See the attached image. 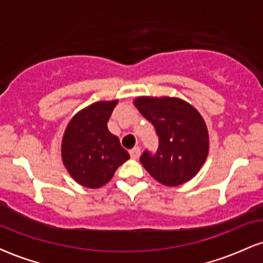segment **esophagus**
Wrapping results in <instances>:
<instances>
[{"mask_svg": "<svg viewBox=\"0 0 263 263\" xmlns=\"http://www.w3.org/2000/svg\"><path fill=\"white\" fill-rule=\"evenodd\" d=\"M141 155V148L140 147H135L134 149L129 151V156H131L132 159H137Z\"/></svg>", "mask_w": 263, "mask_h": 263, "instance_id": "1", "label": "esophagus"}]
</instances>
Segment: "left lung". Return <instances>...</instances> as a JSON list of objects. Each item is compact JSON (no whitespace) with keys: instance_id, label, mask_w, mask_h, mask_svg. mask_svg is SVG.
Listing matches in <instances>:
<instances>
[{"instance_id":"8db88e82","label":"left lung","mask_w":263,"mask_h":263,"mask_svg":"<svg viewBox=\"0 0 263 263\" xmlns=\"http://www.w3.org/2000/svg\"><path fill=\"white\" fill-rule=\"evenodd\" d=\"M135 106L152 123L159 141L156 153L147 149L142 153V165L168 186L192 179L209 152V135L201 115L177 98L141 96L135 100Z\"/></svg>"}]
</instances>
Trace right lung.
Here are the masks:
<instances>
[{"label": "right lung", "mask_w": 263, "mask_h": 263, "mask_svg": "<svg viewBox=\"0 0 263 263\" xmlns=\"http://www.w3.org/2000/svg\"><path fill=\"white\" fill-rule=\"evenodd\" d=\"M116 105L117 100L95 102L75 115L65 128L63 163L69 174L86 188L105 185L129 158L119 138L107 129Z\"/></svg>", "instance_id": "add662e5"}]
</instances>
